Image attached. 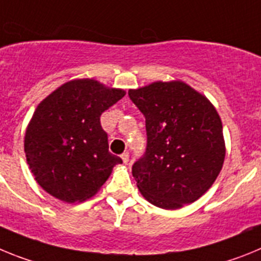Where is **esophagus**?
<instances>
[{
	"label": "esophagus",
	"mask_w": 261,
	"mask_h": 261,
	"mask_svg": "<svg viewBox=\"0 0 261 261\" xmlns=\"http://www.w3.org/2000/svg\"><path fill=\"white\" fill-rule=\"evenodd\" d=\"M121 158H122V160H123L124 164H127V163L130 162V155H128V152H123L121 155Z\"/></svg>",
	"instance_id": "1"
}]
</instances>
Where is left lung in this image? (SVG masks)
I'll return each instance as SVG.
<instances>
[{
    "mask_svg": "<svg viewBox=\"0 0 261 261\" xmlns=\"http://www.w3.org/2000/svg\"><path fill=\"white\" fill-rule=\"evenodd\" d=\"M128 97L146 118L147 147L133 165L140 193L162 209L194 202L225 160L222 122L209 99L181 83H153Z\"/></svg>",
    "mask_w": 261,
    "mask_h": 261,
    "instance_id": "8db88e82",
    "label": "left lung"
}]
</instances>
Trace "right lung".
I'll list each match as a JSON object with an SVG mask.
<instances>
[{"label": "right lung", "mask_w": 261, "mask_h": 261, "mask_svg": "<svg viewBox=\"0 0 261 261\" xmlns=\"http://www.w3.org/2000/svg\"><path fill=\"white\" fill-rule=\"evenodd\" d=\"M123 96V90L83 79L64 84L39 103L24 135V152L47 193L68 203L85 201L121 164L119 156L109 152L99 117Z\"/></svg>", "instance_id": "obj_1"}]
</instances>
